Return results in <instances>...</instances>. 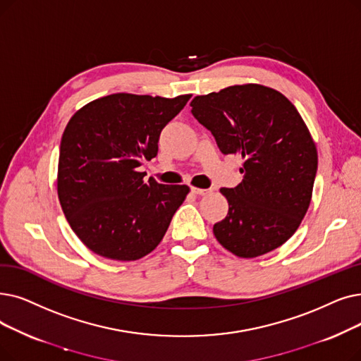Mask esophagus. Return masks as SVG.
Here are the masks:
<instances>
[{"instance_id":"obj_1","label":"esophagus","mask_w":361,"mask_h":361,"mask_svg":"<svg viewBox=\"0 0 361 361\" xmlns=\"http://www.w3.org/2000/svg\"><path fill=\"white\" fill-rule=\"evenodd\" d=\"M192 193H195L197 196H203V195H208L209 190L208 189H199V187H192Z\"/></svg>"}]
</instances>
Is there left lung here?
<instances>
[{"label": "left lung", "instance_id": "8db88e82", "mask_svg": "<svg viewBox=\"0 0 361 361\" xmlns=\"http://www.w3.org/2000/svg\"><path fill=\"white\" fill-rule=\"evenodd\" d=\"M190 106L219 150L243 158L242 183L219 190L228 212L214 224L216 240L239 258L281 246L307 214L317 172V149L300 112L259 84L196 96Z\"/></svg>", "mask_w": 361, "mask_h": 361}]
</instances>
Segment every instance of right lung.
Wrapping results in <instances>:
<instances>
[{
	"instance_id": "obj_1",
	"label": "right lung",
	"mask_w": 361,
	"mask_h": 361,
	"mask_svg": "<svg viewBox=\"0 0 361 361\" xmlns=\"http://www.w3.org/2000/svg\"><path fill=\"white\" fill-rule=\"evenodd\" d=\"M192 94L174 99L116 92L90 102L60 143L57 195L71 228L94 254L135 261L161 243L189 187L143 180L165 125Z\"/></svg>"
}]
</instances>
